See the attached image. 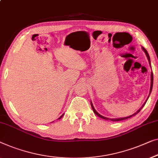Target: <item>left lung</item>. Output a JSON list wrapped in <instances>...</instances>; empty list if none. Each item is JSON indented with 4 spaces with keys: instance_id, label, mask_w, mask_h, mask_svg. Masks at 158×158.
<instances>
[{
    "instance_id": "obj_1",
    "label": "left lung",
    "mask_w": 158,
    "mask_h": 158,
    "mask_svg": "<svg viewBox=\"0 0 158 158\" xmlns=\"http://www.w3.org/2000/svg\"><path fill=\"white\" fill-rule=\"evenodd\" d=\"M143 50L144 51V52H145V54H146V56H147V57H148V61H149V63H150V66H151V64H150V56H149V54H148V51H146V49L145 48H143ZM152 84H153V74H152V72L151 73V85H150V93H151V91H152ZM148 98H149V96H148ZM148 99H147V100H148ZM147 100H146L145 101V103H144L143 105V106H142L140 109L138 110V111L136 112V113H135L134 114H132V115H130V116H127V117H125V118H115V119H110V118H106V117H103V116H102L101 115H100L99 113H98L97 111L95 110V109L94 108V107H93V104H92V102H90L91 103V107H92V108H93V112H94V113H95V115H97L98 117H100V118H102V119H105V120H111V121H120V120H126V119H127V118H131V117H132V116H134V115H137V114H138L139 112L140 111V110L143 108V107L145 106V104L146 103V102H147Z\"/></svg>"
}]
</instances>
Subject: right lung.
Returning <instances> with one entry per match:
<instances>
[{
    "instance_id": "right-lung-1",
    "label": "right lung",
    "mask_w": 158,
    "mask_h": 158,
    "mask_svg": "<svg viewBox=\"0 0 158 158\" xmlns=\"http://www.w3.org/2000/svg\"><path fill=\"white\" fill-rule=\"evenodd\" d=\"M63 115H61V116H60V118H59V119H60L61 118H62V117H63Z\"/></svg>"
}]
</instances>
